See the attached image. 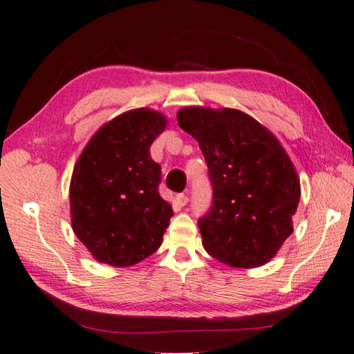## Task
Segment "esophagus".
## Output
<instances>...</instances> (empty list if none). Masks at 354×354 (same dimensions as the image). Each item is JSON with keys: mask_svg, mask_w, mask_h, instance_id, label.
<instances>
[{"mask_svg": "<svg viewBox=\"0 0 354 354\" xmlns=\"http://www.w3.org/2000/svg\"><path fill=\"white\" fill-rule=\"evenodd\" d=\"M187 203H189V196L187 195L181 194V195L176 196V204L179 205V207H184V205L187 204Z\"/></svg>", "mask_w": 354, "mask_h": 354, "instance_id": "esophagus-1", "label": "esophagus"}]
</instances>
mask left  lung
<instances>
[{
  "label": "left lung",
  "instance_id": "1",
  "mask_svg": "<svg viewBox=\"0 0 354 354\" xmlns=\"http://www.w3.org/2000/svg\"><path fill=\"white\" fill-rule=\"evenodd\" d=\"M176 118L196 139L214 184V204L198 223L205 252L232 268L266 265L292 234L300 201V179L283 145L234 108L184 106Z\"/></svg>",
  "mask_w": 354,
  "mask_h": 354
}]
</instances>
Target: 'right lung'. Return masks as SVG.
<instances>
[{
  "instance_id": "obj_1",
  "label": "right lung",
  "mask_w": 354,
  "mask_h": 354,
  "mask_svg": "<svg viewBox=\"0 0 354 354\" xmlns=\"http://www.w3.org/2000/svg\"><path fill=\"white\" fill-rule=\"evenodd\" d=\"M167 124L151 108L125 111L102 125L77 159L71 226L99 263L134 266L162 243L173 209L158 194L160 167L150 147Z\"/></svg>"
}]
</instances>
